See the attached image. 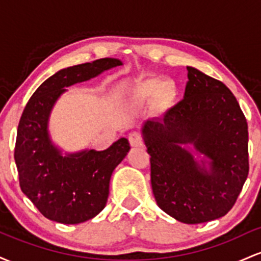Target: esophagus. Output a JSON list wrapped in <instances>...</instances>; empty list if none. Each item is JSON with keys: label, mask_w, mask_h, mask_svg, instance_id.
I'll return each mask as SVG.
<instances>
[{"label": "esophagus", "mask_w": 261, "mask_h": 261, "mask_svg": "<svg viewBox=\"0 0 261 261\" xmlns=\"http://www.w3.org/2000/svg\"><path fill=\"white\" fill-rule=\"evenodd\" d=\"M128 142H130V145L133 146V147H141V146L143 145V139L140 133L134 131V133L128 135Z\"/></svg>", "instance_id": "34e87169"}]
</instances>
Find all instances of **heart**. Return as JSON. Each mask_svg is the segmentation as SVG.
Instances as JSON below:
<instances>
[{"instance_id":"obj_1","label":"heart","mask_w":261,"mask_h":261,"mask_svg":"<svg viewBox=\"0 0 261 261\" xmlns=\"http://www.w3.org/2000/svg\"><path fill=\"white\" fill-rule=\"evenodd\" d=\"M153 95L160 104H167L174 95V87L168 81L162 82L160 79H148L137 87L135 100L137 103H142Z\"/></svg>"}]
</instances>
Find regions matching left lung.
<instances>
[{
	"label": "left lung",
	"mask_w": 261,
	"mask_h": 261,
	"mask_svg": "<svg viewBox=\"0 0 261 261\" xmlns=\"http://www.w3.org/2000/svg\"><path fill=\"white\" fill-rule=\"evenodd\" d=\"M188 68L184 99L142 128L151 155L157 205L182 223L224 216L242 191L248 172V124L233 93L221 81ZM182 144L210 160L199 165Z\"/></svg>",
	"instance_id": "8db88e82"
}]
</instances>
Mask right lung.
Returning a JSON list of instances; mask_svg holds the SVG:
<instances>
[{
    "mask_svg": "<svg viewBox=\"0 0 261 261\" xmlns=\"http://www.w3.org/2000/svg\"><path fill=\"white\" fill-rule=\"evenodd\" d=\"M120 65V60L106 58L60 70L41 83L23 110L14 147L19 185L49 220L77 224L106 207L110 176L130 151L128 141L122 137L104 151L86 149L62 155L50 140L47 122L65 87Z\"/></svg>",
    "mask_w": 261,
    "mask_h": 261,
    "instance_id": "add662e5",
    "label": "right lung"
}]
</instances>
